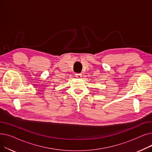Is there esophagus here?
<instances>
[{
    "instance_id": "obj_1",
    "label": "esophagus",
    "mask_w": 152,
    "mask_h": 152,
    "mask_svg": "<svg viewBox=\"0 0 152 152\" xmlns=\"http://www.w3.org/2000/svg\"><path fill=\"white\" fill-rule=\"evenodd\" d=\"M75 76H76V77H77V79H80V78L82 77V74H81V73L76 74V75H75Z\"/></svg>"
}]
</instances>
